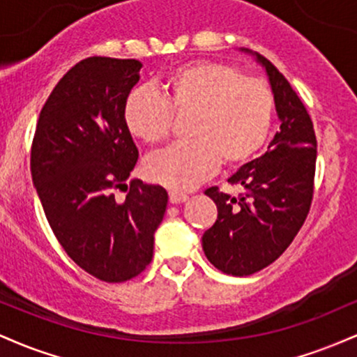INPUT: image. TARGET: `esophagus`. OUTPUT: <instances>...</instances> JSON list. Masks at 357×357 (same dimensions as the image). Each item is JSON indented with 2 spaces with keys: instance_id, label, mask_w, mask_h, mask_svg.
Returning <instances> with one entry per match:
<instances>
[{
  "instance_id": "1",
  "label": "esophagus",
  "mask_w": 357,
  "mask_h": 357,
  "mask_svg": "<svg viewBox=\"0 0 357 357\" xmlns=\"http://www.w3.org/2000/svg\"><path fill=\"white\" fill-rule=\"evenodd\" d=\"M188 199V195H184V192H179V191H169V202L173 204H178V203H184Z\"/></svg>"
}]
</instances>
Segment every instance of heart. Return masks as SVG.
<instances>
[{
  "label": "heart",
  "mask_w": 357,
  "mask_h": 357,
  "mask_svg": "<svg viewBox=\"0 0 357 357\" xmlns=\"http://www.w3.org/2000/svg\"><path fill=\"white\" fill-rule=\"evenodd\" d=\"M162 97L137 89L127 97L124 121L132 136L161 144L176 116H191L190 141L151 155V181L173 191L192 190L218 169L247 165L260 153L272 129L275 99L270 85L225 61L198 60L166 75Z\"/></svg>",
  "instance_id": "obj_1"
}]
</instances>
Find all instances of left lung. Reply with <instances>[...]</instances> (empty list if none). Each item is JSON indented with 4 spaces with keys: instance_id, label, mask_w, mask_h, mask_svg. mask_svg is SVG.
I'll use <instances>...</instances> for the list:
<instances>
[{
    "instance_id": "1",
    "label": "left lung",
    "mask_w": 357,
    "mask_h": 357,
    "mask_svg": "<svg viewBox=\"0 0 357 357\" xmlns=\"http://www.w3.org/2000/svg\"><path fill=\"white\" fill-rule=\"evenodd\" d=\"M257 60L267 70L280 130L268 151L241 166L228 179L241 188L238 196L208 188L218 218L203 235L208 260L228 275H252L275 261L296 238L314 198L317 139L301 97L264 55Z\"/></svg>"
}]
</instances>
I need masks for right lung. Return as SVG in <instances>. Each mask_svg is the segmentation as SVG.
<instances>
[{
	"label": "right lung",
	"instance_id": "right-lung-1",
	"mask_svg": "<svg viewBox=\"0 0 357 357\" xmlns=\"http://www.w3.org/2000/svg\"><path fill=\"white\" fill-rule=\"evenodd\" d=\"M141 67L110 56L73 65L45 102L31 144V178L53 235L80 268L109 284L151 264L167 206L159 184H126L139 151L124 105ZM121 187L130 192L119 204L113 190Z\"/></svg>",
	"mask_w": 357,
	"mask_h": 357
}]
</instances>
